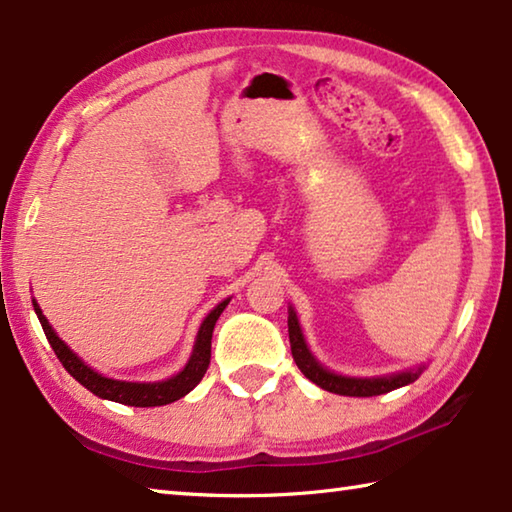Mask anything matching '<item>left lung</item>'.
<instances>
[{
  "label": "left lung",
  "mask_w": 512,
  "mask_h": 512,
  "mask_svg": "<svg viewBox=\"0 0 512 512\" xmlns=\"http://www.w3.org/2000/svg\"><path fill=\"white\" fill-rule=\"evenodd\" d=\"M289 341H291L293 361H296V366L300 368L302 375H305L309 381H314V384L323 388V391L336 393V395H348V397L384 395V393L395 391V388L411 384V381L418 379L422 372V366H420L418 370H404L388 377H370V379L343 377V375H336V372H329L327 368L320 366V363L314 359V354L309 352L305 336H302V329L298 323V316L293 309H289Z\"/></svg>",
  "instance_id": "obj_1"
}]
</instances>
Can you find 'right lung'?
I'll return each instance as SVG.
<instances>
[{
    "label": "right lung",
    "instance_id": "right-lung-1",
    "mask_svg": "<svg viewBox=\"0 0 512 512\" xmlns=\"http://www.w3.org/2000/svg\"><path fill=\"white\" fill-rule=\"evenodd\" d=\"M228 300H223L216 305L210 314L205 316L201 323V329H198L196 343H194V352L189 357L187 366L164 381H119V379H110L99 375L97 370H92L88 363L83 359L76 357V354L67 348L65 341L58 339V334L54 332V327L49 325V320L42 314V309L38 307V302L33 300V309H36L38 320L42 329H45V336L51 348H54L56 357L63 363V368L72 375L81 386L88 388L90 393H94L101 400H110V402H119V404H128V406H162V404H171L185 397L192 388L203 379L207 366H210V357H212V332L219 316L223 314V309L228 307Z\"/></svg>",
    "mask_w": 512,
    "mask_h": 512
}]
</instances>
